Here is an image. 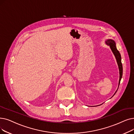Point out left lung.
<instances>
[{
	"label": "left lung",
	"mask_w": 134,
	"mask_h": 134,
	"mask_svg": "<svg viewBox=\"0 0 134 134\" xmlns=\"http://www.w3.org/2000/svg\"><path fill=\"white\" fill-rule=\"evenodd\" d=\"M106 43L107 45H109L110 46V48L112 50L113 54L114 55L116 60H117V62L118 63V66L119 70V84H118V87H119L121 79L122 78V75H123V66H122V63L121 62V55H120V54L119 53V51L117 50V48H116L115 43L113 40L107 39L106 41ZM118 89L114 93V95H115L116 92L117 91Z\"/></svg>",
	"instance_id": "obj_1"
}]
</instances>
